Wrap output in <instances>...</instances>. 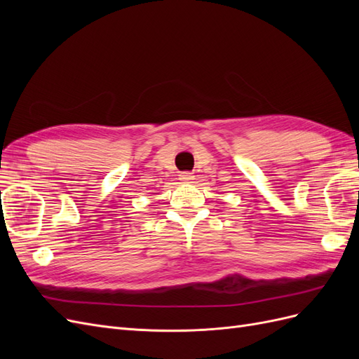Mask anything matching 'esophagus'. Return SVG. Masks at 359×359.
<instances>
[{"mask_svg": "<svg viewBox=\"0 0 359 359\" xmlns=\"http://www.w3.org/2000/svg\"><path fill=\"white\" fill-rule=\"evenodd\" d=\"M194 180V177L191 175V173H189V172H184V173H181L180 175V181H182V182H191Z\"/></svg>", "mask_w": 359, "mask_h": 359, "instance_id": "1", "label": "esophagus"}]
</instances>
